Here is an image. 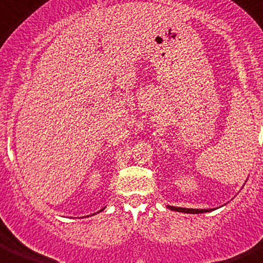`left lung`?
Returning a JSON list of instances; mask_svg holds the SVG:
<instances>
[{
  "label": "left lung",
  "instance_id": "obj_1",
  "mask_svg": "<svg viewBox=\"0 0 263 263\" xmlns=\"http://www.w3.org/2000/svg\"><path fill=\"white\" fill-rule=\"evenodd\" d=\"M171 211H176V212H183V213H205L211 212L212 210H193V208H181V207H173V205H167Z\"/></svg>",
  "mask_w": 263,
  "mask_h": 263
}]
</instances>
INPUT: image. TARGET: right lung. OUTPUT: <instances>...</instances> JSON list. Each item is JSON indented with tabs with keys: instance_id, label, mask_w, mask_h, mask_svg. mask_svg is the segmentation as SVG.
Here are the masks:
<instances>
[{
	"instance_id": "obj_1",
	"label": "right lung",
	"mask_w": 263,
	"mask_h": 263,
	"mask_svg": "<svg viewBox=\"0 0 263 263\" xmlns=\"http://www.w3.org/2000/svg\"><path fill=\"white\" fill-rule=\"evenodd\" d=\"M104 210H105V208H103V210H100V211H99V212H101V211H104ZM99 212H98V213H99Z\"/></svg>"
}]
</instances>
